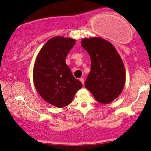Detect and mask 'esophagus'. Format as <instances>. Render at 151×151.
I'll return each mask as SVG.
<instances>
[{"instance_id": "34e87169", "label": "esophagus", "mask_w": 151, "mask_h": 151, "mask_svg": "<svg viewBox=\"0 0 151 151\" xmlns=\"http://www.w3.org/2000/svg\"><path fill=\"white\" fill-rule=\"evenodd\" d=\"M80 81L82 83H83V84H84V83H85V80H84V78H83V77H81V78L80 79Z\"/></svg>"}]
</instances>
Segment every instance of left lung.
I'll return each instance as SVG.
<instances>
[{
	"label": "left lung",
	"mask_w": 151,
	"mask_h": 151,
	"mask_svg": "<svg viewBox=\"0 0 151 151\" xmlns=\"http://www.w3.org/2000/svg\"><path fill=\"white\" fill-rule=\"evenodd\" d=\"M81 45L91 60L85 87L98 102L109 104L124 88L126 70L122 59L115 47L101 38H85Z\"/></svg>",
	"instance_id": "left-lung-1"
}]
</instances>
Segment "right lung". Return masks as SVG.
I'll return each mask as SVG.
<instances>
[{
  "label": "right lung",
  "mask_w": 151,
  "mask_h": 151,
  "mask_svg": "<svg viewBox=\"0 0 151 151\" xmlns=\"http://www.w3.org/2000/svg\"><path fill=\"white\" fill-rule=\"evenodd\" d=\"M75 43L71 38H52L35 60L33 80L36 91L45 101L59 108L69 104L83 87L66 63V57Z\"/></svg>",
  "instance_id": "add662e5"
}]
</instances>
